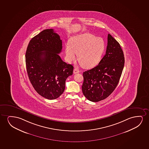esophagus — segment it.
Masks as SVG:
<instances>
[{
    "label": "esophagus",
    "mask_w": 149,
    "mask_h": 149,
    "mask_svg": "<svg viewBox=\"0 0 149 149\" xmlns=\"http://www.w3.org/2000/svg\"><path fill=\"white\" fill-rule=\"evenodd\" d=\"M79 70L77 68H75V69H74V74L78 73H79Z\"/></svg>",
    "instance_id": "esophagus-1"
}]
</instances>
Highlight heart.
Here are the masks:
<instances>
[{
    "instance_id": "b5f03b06",
    "label": "heart",
    "mask_w": 149,
    "mask_h": 149,
    "mask_svg": "<svg viewBox=\"0 0 149 149\" xmlns=\"http://www.w3.org/2000/svg\"><path fill=\"white\" fill-rule=\"evenodd\" d=\"M105 49V44L101 38L84 33L71 38L65 45V53L68 61H73L78 54V60L82 67L90 69L100 61Z\"/></svg>"
}]
</instances>
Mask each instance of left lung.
Segmentation results:
<instances>
[{
  "instance_id": "obj_1",
  "label": "left lung",
  "mask_w": 149,
  "mask_h": 149,
  "mask_svg": "<svg viewBox=\"0 0 149 149\" xmlns=\"http://www.w3.org/2000/svg\"><path fill=\"white\" fill-rule=\"evenodd\" d=\"M124 63L120 44L108 34L105 55L98 65L83 73L82 91L84 96L94 102L107 98L118 84Z\"/></svg>"
}]
</instances>
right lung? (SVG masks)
I'll return each mask as SVG.
<instances>
[{
    "label": "right lung",
    "mask_w": 149,
    "mask_h": 149,
    "mask_svg": "<svg viewBox=\"0 0 149 149\" xmlns=\"http://www.w3.org/2000/svg\"><path fill=\"white\" fill-rule=\"evenodd\" d=\"M62 41L53 29L42 31L29 43L25 54L27 72L33 87L44 98H58L65 80L73 74V66L60 57Z\"/></svg>",
    "instance_id": "right-lung-1"
}]
</instances>
